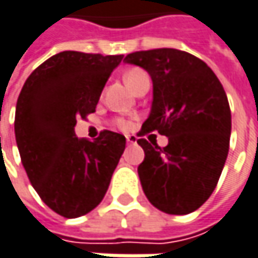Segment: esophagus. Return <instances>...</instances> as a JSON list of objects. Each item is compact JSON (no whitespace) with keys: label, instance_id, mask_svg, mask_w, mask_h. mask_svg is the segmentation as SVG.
Wrapping results in <instances>:
<instances>
[{"label":"esophagus","instance_id":"esophagus-1","mask_svg":"<svg viewBox=\"0 0 258 258\" xmlns=\"http://www.w3.org/2000/svg\"><path fill=\"white\" fill-rule=\"evenodd\" d=\"M127 143L136 144L137 143V137L136 136H127Z\"/></svg>","mask_w":258,"mask_h":258}]
</instances>
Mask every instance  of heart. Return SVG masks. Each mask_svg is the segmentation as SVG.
Wrapping results in <instances>:
<instances>
[{
  "label": "heart",
  "mask_w": 258,
  "mask_h": 258,
  "mask_svg": "<svg viewBox=\"0 0 258 258\" xmlns=\"http://www.w3.org/2000/svg\"><path fill=\"white\" fill-rule=\"evenodd\" d=\"M146 77H147V74L144 73L143 70L131 69L124 74V82H125V84L128 86L130 89H133L142 79H146ZM116 125H118V128L121 130H128L131 127L130 121H127V119H116Z\"/></svg>",
  "instance_id": "1"
}]
</instances>
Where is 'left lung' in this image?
<instances>
[{
  "label": "left lung",
  "mask_w": 258,
  "mask_h": 258,
  "mask_svg": "<svg viewBox=\"0 0 258 258\" xmlns=\"http://www.w3.org/2000/svg\"><path fill=\"white\" fill-rule=\"evenodd\" d=\"M124 61L146 70L153 83L152 109L139 134L168 137L165 147L137 140L144 194L168 215H188L216 188L228 156L231 109L223 86L205 61L179 49L139 51Z\"/></svg>",
  "instance_id": "left-lung-1"
}]
</instances>
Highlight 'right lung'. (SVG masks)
Returning a JSON list of instances; mask_svg holds the SVG:
<instances>
[{"instance_id": "1", "label": "right lung", "mask_w": 258, "mask_h": 258, "mask_svg": "<svg viewBox=\"0 0 258 258\" xmlns=\"http://www.w3.org/2000/svg\"><path fill=\"white\" fill-rule=\"evenodd\" d=\"M124 55L64 51L26 80L14 133L26 174L55 213L74 219L102 202L125 149V137L102 131L95 142L76 137L77 118L95 112L100 93Z\"/></svg>"}]
</instances>
